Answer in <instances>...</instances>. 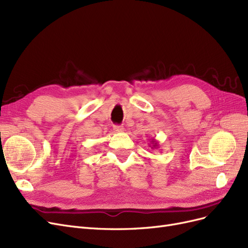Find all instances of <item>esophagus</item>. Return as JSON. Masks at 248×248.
Wrapping results in <instances>:
<instances>
[{
    "mask_svg": "<svg viewBox=\"0 0 248 248\" xmlns=\"http://www.w3.org/2000/svg\"><path fill=\"white\" fill-rule=\"evenodd\" d=\"M114 130H115L116 132H122V131H124V127H123V126L116 125V126L114 127Z\"/></svg>",
    "mask_w": 248,
    "mask_h": 248,
    "instance_id": "obj_1",
    "label": "esophagus"
}]
</instances>
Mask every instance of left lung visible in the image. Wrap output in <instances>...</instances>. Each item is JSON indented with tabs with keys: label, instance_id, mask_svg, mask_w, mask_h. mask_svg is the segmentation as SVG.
Here are the masks:
<instances>
[{
	"label": "left lung",
	"instance_id": "8db88e82",
	"mask_svg": "<svg viewBox=\"0 0 248 248\" xmlns=\"http://www.w3.org/2000/svg\"><path fill=\"white\" fill-rule=\"evenodd\" d=\"M149 147H151L152 149H157V148H159L158 141H157L155 139H150V144H149Z\"/></svg>",
	"mask_w": 248,
	"mask_h": 248
}]
</instances>
